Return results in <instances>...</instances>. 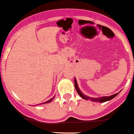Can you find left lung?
<instances>
[{
  "label": "left lung",
  "mask_w": 134,
  "mask_h": 134,
  "mask_svg": "<svg viewBox=\"0 0 134 134\" xmlns=\"http://www.w3.org/2000/svg\"><path fill=\"white\" fill-rule=\"evenodd\" d=\"M74 85H75V88L77 92L78 93L80 96L82 97V98H84L85 100H90L92 101H94V102H105L106 101H108V100H111L112 98H114V97H116L119 93H117V94H115L114 95H111L110 96H105V97H102V98H90V97H88L84 95V94H82V92L80 91L79 90V88L78 86V84H77V82L76 79H74Z\"/></svg>",
  "instance_id": "obj_1"
}]
</instances>
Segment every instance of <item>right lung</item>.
Instances as JSON below:
<instances>
[{
	"instance_id": "right-lung-1",
	"label": "right lung",
	"mask_w": 134,
	"mask_h": 134,
	"mask_svg": "<svg viewBox=\"0 0 134 134\" xmlns=\"http://www.w3.org/2000/svg\"><path fill=\"white\" fill-rule=\"evenodd\" d=\"M54 97H55V96H54L53 98H51V99H50V100H48L47 102H44V104H46V103H49V102H52V100H53V99H54Z\"/></svg>"
}]
</instances>
